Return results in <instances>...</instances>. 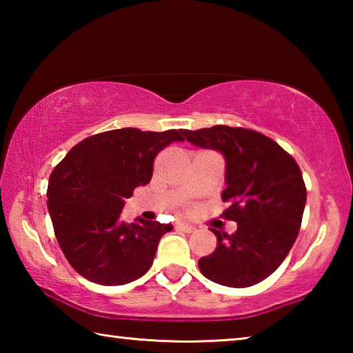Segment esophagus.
<instances>
[{
  "instance_id": "1",
  "label": "esophagus",
  "mask_w": 353,
  "mask_h": 353,
  "mask_svg": "<svg viewBox=\"0 0 353 353\" xmlns=\"http://www.w3.org/2000/svg\"><path fill=\"white\" fill-rule=\"evenodd\" d=\"M176 229H177V230H181V232H185V234H191V232H194V230H196L193 225L185 224V223H177V224H176Z\"/></svg>"
}]
</instances>
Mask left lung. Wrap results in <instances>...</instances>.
Here are the masks:
<instances>
[{
	"instance_id": "1",
	"label": "left lung",
	"mask_w": 353,
	"mask_h": 353,
	"mask_svg": "<svg viewBox=\"0 0 353 353\" xmlns=\"http://www.w3.org/2000/svg\"><path fill=\"white\" fill-rule=\"evenodd\" d=\"M190 143L214 149L225 159L229 204L223 216L235 221V234L216 235V249L199 260V270L214 283L246 288L282 265L301 229L307 188L296 160L270 137L244 128L213 126L182 130Z\"/></svg>"
}]
</instances>
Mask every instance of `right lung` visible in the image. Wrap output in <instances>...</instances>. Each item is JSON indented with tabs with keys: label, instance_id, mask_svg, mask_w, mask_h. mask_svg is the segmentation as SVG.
Here are the masks:
<instances>
[{
	"label": "right lung",
	"instance_id": "add662e5",
	"mask_svg": "<svg viewBox=\"0 0 353 353\" xmlns=\"http://www.w3.org/2000/svg\"><path fill=\"white\" fill-rule=\"evenodd\" d=\"M182 129L143 132L124 128L77 143L51 172L48 212L59 246L73 270L90 282H134L151 268L160 238L171 224L121 219L124 199L152 177L155 155Z\"/></svg>",
	"mask_w": 353,
	"mask_h": 353
}]
</instances>
